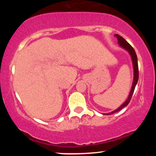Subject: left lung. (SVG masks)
Returning a JSON list of instances; mask_svg holds the SVG:
<instances>
[{
  "label": "left lung",
  "mask_w": 156,
  "mask_h": 156,
  "mask_svg": "<svg viewBox=\"0 0 156 156\" xmlns=\"http://www.w3.org/2000/svg\"><path fill=\"white\" fill-rule=\"evenodd\" d=\"M116 37L118 39V44H119V47H121L123 49H125V51H127L128 52L130 55V58H131L132 60V64H133V83H132V87L131 89H130L129 95H128V98L125 101L124 103L122 104L119 108L116 109V110L113 111L112 112H109L108 114H105L106 115H110V114H114V113L119 112L120 111L121 109H122L124 107L126 106V105H128V103H130V99H131L132 96H133L134 89H135L138 80H139V68H138V61H137V55L136 54V52L134 51V49L132 48V46L127 42L126 40L124 38L121 37V36L118 35V34H115Z\"/></svg>",
  "instance_id": "obj_1"
}]
</instances>
